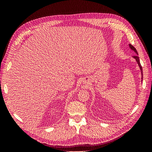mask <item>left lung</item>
<instances>
[{"instance_id": "1", "label": "left lung", "mask_w": 152, "mask_h": 152, "mask_svg": "<svg viewBox=\"0 0 152 152\" xmlns=\"http://www.w3.org/2000/svg\"><path fill=\"white\" fill-rule=\"evenodd\" d=\"M129 47H130V48H131L132 50H134V51L137 55H138V54H137V50H136V49L134 48V47H133L132 45H131V44H129ZM137 55H136V56H133V58H134L136 59V61H137V64H138V65H139V66H140V70H141V75H142L141 79H142V66H141V63H140V61L139 57H138V56H137ZM141 81H142V80H141Z\"/></svg>"}]
</instances>
